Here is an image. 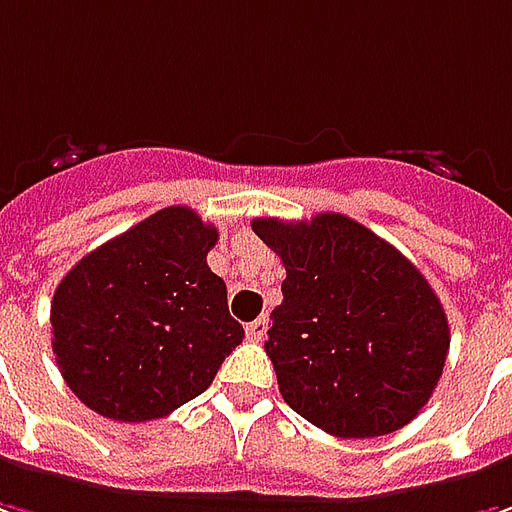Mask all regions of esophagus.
<instances>
[{
	"label": "esophagus",
	"mask_w": 512,
	"mask_h": 512,
	"mask_svg": "<svg viewBox=\"0 0 512 512\" xmlns=\"http://www.w3.org/2000/svg\"><path fill=\"white\" fill-rule=\"evenodd\" d=\"M266 328H269V320H266V317H257V320H252V323L246 326V337H249L252 343H260V340L266 337Z\"/></svg>",
	"instance_id": "esophagus-1"
}]
</instances>
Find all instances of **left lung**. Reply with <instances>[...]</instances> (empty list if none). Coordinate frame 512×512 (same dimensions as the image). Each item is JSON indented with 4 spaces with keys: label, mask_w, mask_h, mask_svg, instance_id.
Masks as SVG:
<instances>
[{
    "label": "left lung",
    "mask_w": 512,
    "mask_h": 512,
    "mask_svg": "<svg viewBox=\"0 0 512 512\" xmlns=\"http://www.w3.org/2000/svg\"><path fill=\"white\" fill-rule=\"evenodd\" d=\"M286 266L266 354L291 411L340 439L405 428L448 360L445 309L414 263L337 212L255 218Z\"/></svg>",
    "instance_id": "obj_1"
}]
</instances>
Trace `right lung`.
<instances>
[{"instance_id": "add662e5", "label": "right lung", "mask_w": 512, "mask_h": 512, "mask_svg": "<svg viewBox=\"0 0 512 512\" xmlns=\"http://www.w3.org/2000/svg\"><path fill=\"white\" fill-rule=\"evenodd\" d=\"M218 229L167 206L84 255L50 303L67 388L115 422L161 419L203 394L243 343L226 283L206 266Z\"/></svg>"}]
</instances>
